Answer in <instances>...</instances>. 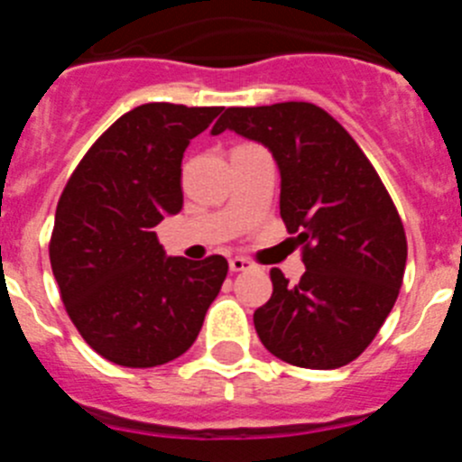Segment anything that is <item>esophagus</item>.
<instances>
[{"instance_id":"esophagus-1","label":"esophagus","mask_w":462,"mask_h":462,"mask_svg":"<svg viewBox=\"0 0 462 462\" xmlns=\"http://www.w3.org/2000/svg\"><path fill=\"white\" fill-rule=\"evenodd\" d=\"M228 268H231L234 273H243V271H252L254 263H252L250 259H243V256H234V259L228 261Z\"/></svg>"}]
</instances>
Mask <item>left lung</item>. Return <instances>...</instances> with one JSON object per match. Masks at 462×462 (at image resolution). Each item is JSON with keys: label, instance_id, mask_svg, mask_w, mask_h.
<instances>
[{"label": "left lung", "instance_id": "obj_1", "mask_svg": "<svg viewBox=\"0 0 462 462\" xmlns=\"http://www.w3.org/2000/svg\"><path fill=\"white\" fill-rule=\"evenodd\" d=\"M266 145L280 169V215L303 245L305 273L273 268V296L254 328L298 368H342L365 352L398 298L407 238L389 191L345 126L308 101L226 108L212 136Z\"/></svg>", "mask_w": 462, "mask_h": 462}]
</instances>
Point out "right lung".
Here are the masks:
<instances>
[{"mask_svg":"<svg viewBox=\"0 0 462 462\" xmlns=\"http://www.w3.org/2000/svg\"><path fill=\"white\" fill-rule=\"evenodd\" d=\"M219 110H129L97 138L60 196L52 275L73 326L110 363L154 368L182 356L222 289L224 256H166L154 231L182 210V154Z\"/></svg>","mask_w":462,"mask_h":462,"instance_id":"obj_1","label":"right lung"}]
</instances>
